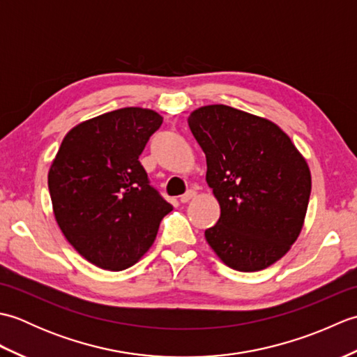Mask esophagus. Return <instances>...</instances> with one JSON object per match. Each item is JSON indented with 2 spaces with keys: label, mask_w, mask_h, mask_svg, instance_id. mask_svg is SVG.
Returning a JSON list of instances; mask_svg holds the SVG:
<instances>
[{
  "label": "esophagus",
  "mask_w": 357,
  "mask_h": 357,
  "mask_svg": "<svg viewBox=\"0 0 357 357\" xmlns=\"http://www.w3.org/2000/svg\"><path fill=\"white\" fill-rule=\"evenodd\" d=\"M195 196H196V192H195V190H187L183 196H181V202L185 204V202H188L190 199H193Z\"/></svg>",
  "instance_id": "34e87169"
}]
</instances>
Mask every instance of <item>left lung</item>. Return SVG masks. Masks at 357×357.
I'll use <instances>...</instances> for the list:
<instances>
[{
    "mask_svg": "<svg viewBox=\"0 0 357 357\" xmlns=\"http://www.w3.org/2000/svg\"><path fill=\"white\" fill-rule=\"evenodd\" d=\"M188 126L207 158V184L221 206L206 239L230 268L259 271L298 239L312 174L271 121L224 104L195 110Z\"/></svg>",
    "mask_w": 357,
    "mask_h": 357,
    "instance_id": "obj_1",
    "label": "left lung"
}]
</instances>
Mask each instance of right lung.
I'll return each mask as SVG.
<instances>
[{"label": "right lung", "instance_id": "right-lung-1", "mask_svg": "<svg viewBox=\"0 0 357 357\" xmlns=\"http://www.w3.org/2000/svg\"><path fill=\"white\" fill-rule=\"evenodd\" d=\"M161 124L162 116L149 109L104 113L73 127L53 159L49 192L56 222L96 267H132L173 210L139 162Z\"/></svg>", "mask_w": 357, "mask_h": 357}]
</instances>
